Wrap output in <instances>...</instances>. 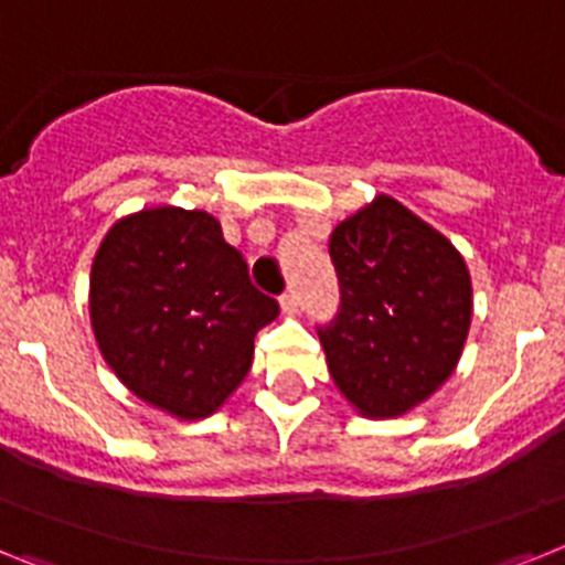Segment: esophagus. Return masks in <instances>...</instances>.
<instances>
[{
	"instance_id": "1",
	"label": "esophagus",
	"mask_w": 565,
	"mask_h": 565,
	"mask_svg": "<svg viewBox=\"0 0 565 565\" xmlns=\"http://www.w3.org/2000/svg\"><path fill=\"white\" fill-rule=\"evenodd\" d=\"M281 310L284 312H296L298 310V296L292 290H287L281 296Z\"/></svg>"
}]
</instances>
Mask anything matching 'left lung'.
I'll list each match as a JSON object with an SVG mask.
<instances>
[{
    "label": "left lung",
    "instance_id": "1",
    "mask_svg": "<svg viewBox=\"0 0 565 565\" xmlns=\"http://www.w3.org/2000/svg\"><path fill=\"white\" fill-rule=\"evenodd\" d=\"M341 312L319 330L341 396L371 419L414 411L457 367L471 275L443 232L376 194L330 235Z\"/></svg>",
    "mask_w": 565,
    "mask_h": 565
}]
</instances>
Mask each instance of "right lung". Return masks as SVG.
Listing matches in <instances>:
<instances>
[{
    "mask_svg": "<svg viewBox=\"0 0 565 565\" xmlns=\"http://www.w3.org/2000/svg\"><path fill=\"white\" fill-rule=\"evenodd\" d=\"M88 310L114 376L189 422L215 414L244 382L255 333L278 316V301L255 290L210 212L149 206L106 232Z\"/></svg>",
    "mask_w": 565,
    "mask_h": 565,
    "instance_id": "1",
    "label": "right lung"
}]
</instances>
